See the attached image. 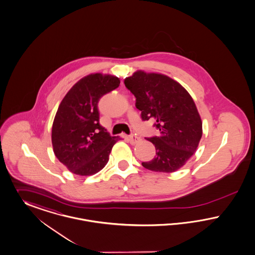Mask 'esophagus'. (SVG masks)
Wrapping results in <instances>:
<instances>
[{"mask_svg": "<svg viewBox=\"0 0 255 255\" xmlns=\"http://www.w3.org/2000/svg\"><path fill=\"white\" fill-rule=\"evenodd\" d=\"M129 140L132 144H135L140 140V138H139V136H137L135 134H132V135H129Z\"/></svg>", "mask_w": 255, "mask_h": 255, "instance_id": "obj_1", "label": "esophagus"}]
</instances>
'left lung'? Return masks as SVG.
I'll use <instances>...</instances> for the list:
<instances>
[{"instance_id":"left-lung-1","label":"left lung","mask_w":255,"mask_h":255,"mask_svg":"<svg viewBox=\"0 0 255 255\" xmlns=\"http://www.w3.org/2000/svg\"><path fill=\"white\" fill-rule=\"evenodd\" d=\"M124 84L135 95L141 120H154L160 131L146 138L155 145L156 156L141 165L157 172L176 171L195 154L202 135L193 98L179 83L162 74L137 71Z\"/></svg>"}]
</instances>
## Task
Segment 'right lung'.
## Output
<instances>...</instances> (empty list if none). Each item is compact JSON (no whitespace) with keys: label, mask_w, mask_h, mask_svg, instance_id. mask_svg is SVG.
<instances>
[{"label":"right lung","mask_w":255,"mask_h":255,"mask_svg":"<svg viewBox=\"0 0 255 255\" xmlns=\"http://www.w3.org/2000/svg\"><path fill=\"white\" fill-rule=\"evenodd\" d=\"M118 77L91 74L81 79L62 99L52 128L54 153L60 163L78 175H92L108 163L114 144L99 123L98 102L120 86Z\"/></svg>","instance_id":"obj_1"}]
</instances>
